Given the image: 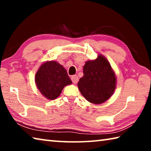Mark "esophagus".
Returning a JSON list of instances; mask_svg holds the SVG:
<instances>
[{
  "label": "esophagus",
  "instance_id": "obj_1",
  "mask_svg": "<svg viewBox=\"0 0 151 151\" xmlns=\"http://www.w3.org/2000/svg\"><path fill=\"white\" fill-rule=\"evenodd\" d=\"M71 80H72L73 83L74 84H76L78 83V76L77 75H73L71 76Z\"/></svg>",
  "mask_w": 151,
  "mask_h": 151
}]
</instances>
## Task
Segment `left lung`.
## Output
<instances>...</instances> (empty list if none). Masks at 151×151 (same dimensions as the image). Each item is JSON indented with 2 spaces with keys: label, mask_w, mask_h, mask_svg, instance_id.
<instances>
[{
  "label": "left lung",
  "mask_w": 151,
  "mask_h": 151,
  "mask_svg": "<svg viewBox=\"0 0 151 151\" xmlns=\"http://www.w3.org/2000/svg\"><path fill=\"white\" fill-rule=\"evenodd\" d=\"M84 75L78 83L79 91L90 103L101 104L111 96L116 88V78L108 60L99 55L83 66Z\"/></svg>",
  "instance_id": "obj_1"
}]
</instances>
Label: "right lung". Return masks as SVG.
<instances>
[{"mask_svg": "<svg viewBox=\"0 0 151 151\" xmlns=\"http://www.w3.org/2000/svg\"><path fill=\"white\" fill-rule=\"evenodd\" d=\"M35 83L43 96L54 100L65 86L72 83L67 72L56 61H47L40 66L35 75Z\"/></svg>", "mask_w": 151, "mask_h": 151, "instance_id": "right-lung-1", "label": "right lung"}]
</instances>
